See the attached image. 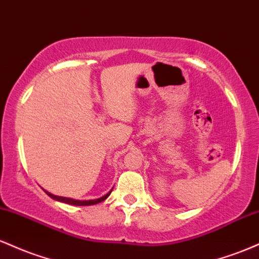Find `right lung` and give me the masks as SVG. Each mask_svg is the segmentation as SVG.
I'll return each mask as SVG.
<instances>
[{"mask_svg":"<svg viewBox=\"0 0 259 259\" xmlns=\"http://www.w3.org/2000/svg\"><path fill=\"white\" fill-rule=\"evenodd\" d=\"M112 190H113V187H112V189H111V191H109V192H107V194H106L105 196H102V197H100V198H96V200H88V201H79V200H74V198H69V197H63V196H56V195L51 194V192L46 191V190H45V192H46V194L49 195L50 197L53 198V200H56V201H59V202H63V203L73 204V206H91V204H97V203H100V202L105 201L106 198L108 197L109 195H111Z\"/></svg>","mask_w":259,"mask_h":259,"instance_id":"right-lung-1","label":"right lung"}]
</instances>
